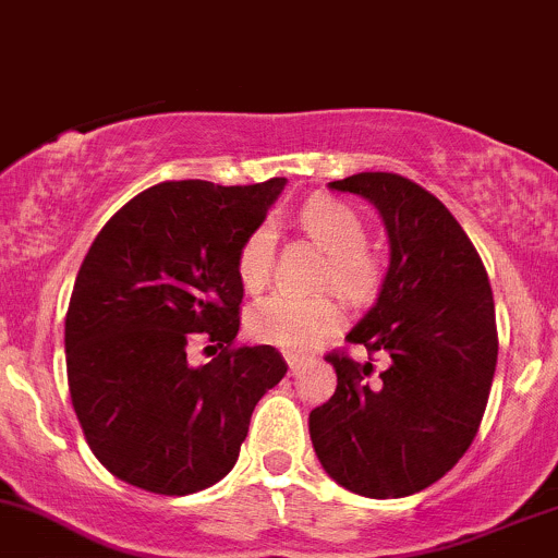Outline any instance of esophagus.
<instances>
[{
	"instance_id": "esophagus-1",
	"label": "esophagus",
	"mask_w": 558,
	"mask_h": 558,
	"mask_svg": "<svg viewBox=\"0 0 558 558\" xmlns=\"http://www.w3.org/2000/svg\"><path fill=\"white\" fill-rule=\"evenodd\" d=\"M287 364H290V375L292 377H298L305 369V362H303V359H298V356H287Z\"/></svg>"
}]
</instances>
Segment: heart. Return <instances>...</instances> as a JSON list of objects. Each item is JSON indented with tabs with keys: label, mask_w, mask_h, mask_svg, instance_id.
<instances>
[{
	"label": "heart",
	"mask_w": 558,
	"mask_h": 558,
	"mask_svg": "<svg viewBox=\"0 0 558 558\" xmlns=\"http://www.w3.org/2000/svg\"><path fill=\"white\" fill-rule=\"evenodd\" d=\"M301 229L327 255L322 268V287H332L349 303L373 301L380 290L383 268L367 247V229L359 213L329 196H316L301 209ZM277 250V229L263 220L244 236L236 255L239 281L247 292L268 284ZM343 325V308L332 295L292 298L268 295L247 314V332L257 343L274 345L287 353H308Z\"/></svg>",
	"instance_id": "1"
}]
</instances>
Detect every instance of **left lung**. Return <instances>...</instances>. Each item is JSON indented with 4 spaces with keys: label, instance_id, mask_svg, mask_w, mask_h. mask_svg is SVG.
<instances>
[{
    "label": "left lung",
    "instance_id": "8db88e82",
    "mask_svg": "<svg viewBox=\"0 0 558 558\" xmlns=\"http://www.w3.org/2000/svg\"><path fill=\"white\" fill-rule=\"evenodd\" d=\"M329 189L377 207L391 263L377 303L345 335L369 362L327 353L338 388L311 410L322 465L364 497H407L439 482L471 447L497 364L495 303L476 247L452 213L397 172H359ZM377 355L387 369L366 377Z\"/></svg>",
    "mask_w": 558,
    "mask_h": 558
}]
</instances>
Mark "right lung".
I'll return each mask as SVG.
<instances>
[{
    "label": "right lung",
    "mask_w": 558,
    "mask_h": 558,
    "mask_svg": "<svg viewBox=\"0 0 558 558\" xmlns=\"http://www.w3.org/2000/svg\"><path fill=\"white\" fill-rule=\"evenodd\" d=\"M284 183L165 181L95 236L65 314V369L89 449L122 482L157 495L213 487L284 377L277 349L233 345L239 247ZM196 333L221 351L202 368L184 356Z\"/></svg>",
    "instance_id": "1"
}]
</instances>
